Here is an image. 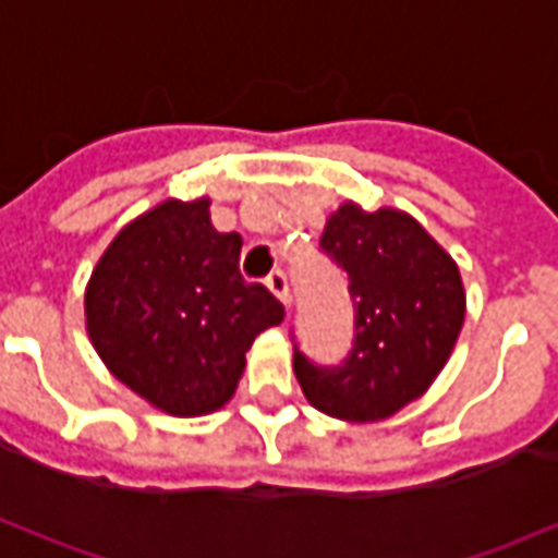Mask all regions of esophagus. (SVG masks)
Here are the masks:
<instances>
[{"mask_svg": "<svg viewBox=\"0 0 558 558\" xmlns=\"http://www.w3.org/2000/svg\"><path fill=\"white\" fill-rule=\"evenodd\" d=\"M266 287L278 295V302L290 304V280H287L283 271H271V275L266 278Z\"/></svg>", "mask_w": 558, "mask_h": 558, "instance_id": "esophagus-1", "label": "esophagus"}]
</instances>
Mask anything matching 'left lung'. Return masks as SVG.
I'll return each mask as SVG.
<instances>
[{"label":"left lung","instance_id":"left-lung-1","mask_svg":"<svg viewBox=\"0 0 558 558\" xmlns=\"http://www.w3.org/2000/svg\"><path fill=\"white\" fill-rule=\"evenodd\" d=\"M319 247L350 278L355 340L338 367L295 350V379L311 407L331 418H391L451 359L466 316L460 268L418 220L391 206L364 211L343 203L326 220Z\"/></svg>","mask_w":558,"mask_h":558}]
</instances>
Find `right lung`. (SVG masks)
Here are the masks:
<instances>
[{
	"label": "right lung",
	"mask_w": 558,
	"mask_h": 558,
	"mask_svg": "<svg viewBox=\"0 0 558 558\" xmlns=\"http://www.w3.org/2000/svg\"><path fill=\"white\" fill-rule=\"evenodd\" d=\"M211 199H163L125 223L86 287V331L107 371L155 410H220L259 331L283 304L239 271L242 235L218 232Z\"/></svg>",
	"instance_id": "add662e5"
}]
</instances>
